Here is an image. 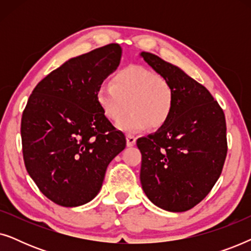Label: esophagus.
<instances>
[{
	"label": "esophagus",
	"mask_w": 251,
	"mask_h": 251,
	"mask_svg": "<svg viewBox=\"0 0 251 251\" xmlns=\"http://www.w3.org/2000/svg\"><path fill=\"white\" fill-rule=\"evenodd\" d=\"M136 144V137L132 135H126V145L129 147L133 146Z\"/></svg>",
	"instance_id": "1"
}]
</instances>
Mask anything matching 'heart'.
<instances>
[{"mask_svg":"<svg viewBox=\"0 0 251 251\" xmlns=\"http://www.w3.org/2000/svg\"><path fill=\"white\" fill-rule=\"evenodd\" d=\"M97 101L102 114L109 121H118L123 131L137 132L147 126L160 128L169 120L174 108L175 95L168 81L155 72L142 66L123 68L114 82H105L97 91Z\"/></svg>","mask_w":251,"mask_h":251,"instance_id":"b5f03b06","label":"heart"}]
</instances>
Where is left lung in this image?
Wrapping results in <instances>:
<instances>
[{
  "instance_id": "1",
  "label": "left lung",
  "mask_w": 251,
  "mask_h": 251,
  "mask_svg": "<svg viewBox=\"0 0 251 251\" xmlns=\"http://www.w3.org/2000/svg\"><path fill=\"white\" fill-rule=\"evenodd\" d=\"M144 60L171 85L174 108L168 121L137 140L142 153L140 183L147 198L167 211L190 210L207 197L227 154L226 121L210 92L150 52Z\"/></svg>"
}]
</instances>
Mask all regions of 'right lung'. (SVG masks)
<instances>
[{"mask_svg":"<svg viewBox=\"0 0 251 251\" xmlns=\"http://www.w3.org/2000/svg\"><path fill=\"white\" fill-rule=\"evenodd\" d=\"M122 49L111 43L71 58L39 82L22 118L27 173L54 203L77 207L100 191L108 164L126 140L102 114L97 91L118 68Z\"/></svg>","mask_w":251,"mask_h":251,"instance_id":"right-lung-1","label":"right lung"}]
</instances>
